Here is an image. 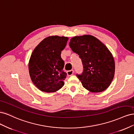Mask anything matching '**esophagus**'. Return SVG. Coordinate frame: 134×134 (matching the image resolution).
Instances as JSON below:
<instances>
[{
	"label": "esophagus",
	"instance_id": "1",
	"mask_svg": "<svg viewBox=\"0 0 134 134\" xmlns=\"http://www.w3.org/2000/svg\"><path fill=\"white\" fill-rule=\"evenodd\" d=\"M66 72H67V74H68V76H71L74 74V70H69V71H68Z\"/></svg>",
	"mask_w": 134,
	"mask_h": 134
}]
</instances>
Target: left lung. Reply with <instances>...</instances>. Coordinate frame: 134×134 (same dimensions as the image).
I'll return each instance as SVG.
<instances>
[{
    "label": "left lung",
    "instance_id": "obj_1",
    "mask_svg": "<svg viewBox=\"0 0 134 134\" xmlns=\"http://www.w3.org/2000/svg\"><path fill=\"white\" fill-rule=\"evenodd\" d=\"M69 46L82 61L83 72L76 76L83 87L93 93L106 90L115 71V60L108 48L98 38L89 35L71 38Z\"/></svg>",
    "mask_w": 134,
    "mask_h": 134
}]
</instances>
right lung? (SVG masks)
<instances>
[{
  "label": "right lung",
  "mask_w": 134,
  "mask_h": 134,
  "mask_svg": "<svg viewBox=\"0 0 134 134\" xmlns=\"http://www.w3.org/2000/svg\"><path fill=\"white\" fill-rule=\"evenodd\" d=\"M68 37L51 36L44 38L32 52L28 69L32 82L38 90L46 93L59 91L64 85L66 72L61 53Z\"/></svg>",
  "instance_id": "obj_1"
}]
</instances>
